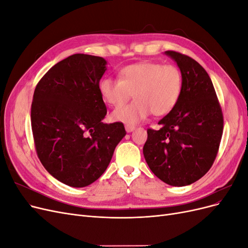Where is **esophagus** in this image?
I'll return each mask as SVG.
<instances>
[{"label":"esophagus","mask_w":248,"mask_h":248,"mask_svg":"<svg viewBox=\"0 0 248 248\" xmlns=\"http://www.w3.org/2000/svg\"><path fill=\"white\" fill-rule=\"evenodd\" d=\"M134 128H136V127H134L133 125H129V124L125 125V130H126L127 132H131V131H133V130H134Z\"/></svg>","instance_id":"1"}]
</instances>
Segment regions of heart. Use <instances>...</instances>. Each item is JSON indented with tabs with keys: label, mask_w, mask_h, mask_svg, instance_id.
<instances>
[{
	"label": "heart",
	"mask_w": 248,
	"mask_h": 248,
	"mask_svg": "<svg viewBox=\"0 0 248 248\" xmlns=\"http://www.w3.org/2000/svg\"><path fill=\"white\" fill-rule=\"evenodd\" d=\"M183 90V76L177 66L145 61L125 66L119 79L104 78L99 82L100 95L112 108V119L128 124L145 120L150 112L164 116L175 108ZM136 100L121 108L132 94Z\"/></svg>",
	"instance_id": "1"
}]
</instances>
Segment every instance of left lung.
Segmentation results:
<instances>
[{
    "label": "left lung",
    "mask_w": 248,
    "mask_h": 248,
    "mask_svg": "<svg viewBox=\"0 0 248 248\" xmlns=\"http://www.w3.org/2000/svg\"><path fill=\"white\" fill-rule=\"evenodd\" d=\"M166 54L182 72V94L175 108L158 122L160 129L148 128L142 153L161 181L185 186L211 169L220 145L223 115L207 71L188 56L174 50Z\"/></svg>",
    "instance_id": "left-lung-1"
}]
</instances>
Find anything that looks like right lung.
Returning a JSON list of instances; mask_svg holds the SVG:
<instances>
[{"label":"right lung","instance_id":"1","mask_svg":"<svg viewBox=\"0 0 248 248\" xmlns=\"http://www.w3.org/2000/svg\"><path fill=\"white\" fill-rule=\"evenodd\" d=\"M101 57L76 54L37 84L31 124L37 156L60 182L85 187L96 181L126 134L121 122L103 123L107 107L99 81L107 70Z\"/></svg>","mask_w":248,"mask_h":248}]
</instances>
